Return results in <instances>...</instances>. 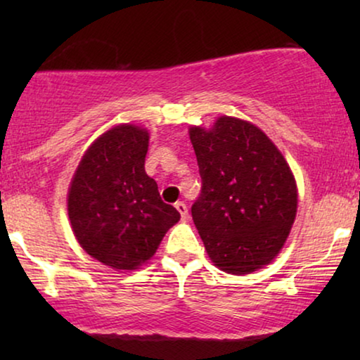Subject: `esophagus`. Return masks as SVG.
Listing matches in <instances>:
<instances>
[{"label":"esophagus","mask_w":360,"mask_h":360,"mask_svg":"<svg viewBox=\"0 0 360 360\" xmlns=\"http://www.w3.org/2000/svg\"><path fill=\"white\" fill-rule=\"evenodd\" d=\"M175 208H176V211H179V213H180L181 219L188 218V208H186V205L184 203V201H176Z\"/></svg>","instance_id":"esophagus-1"}]
</instances>
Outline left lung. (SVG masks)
Segmentation results:
<instances>
[{"label":"left lung","instance_id":"obj_1","mask_svg":"<svg viewBox=\"0 0 360 360\" xmlns=\"http://www.w3.org/2000/svg\"><path fill=\"white\" fill-rule=\"evenodd\" d=\"M201 193L191 206L205 249L223 272L245 275L270 264L297 216L293 174L257 126L221 116L211 129L191 126Z\"/></svg>","mask_w":360,"mask_h":360}]
</instances>
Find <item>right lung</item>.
<instances>
[{"mask_svg":"<svg viewBox=\"0 0 360 360\" xmlns=\"http://www.w3.org/2000/svg\"><path fill=\"white\" fill-rule=\"evenodd\" d=\"M149 132L120 124L90 146L68 190V218L86 254L117 270H134L155 254L180 219L146 174Z\"/></svg>","mask_w":360,"mask_h":360,"instance_id":"add662e5","label":"right lung"}]
</instances>
